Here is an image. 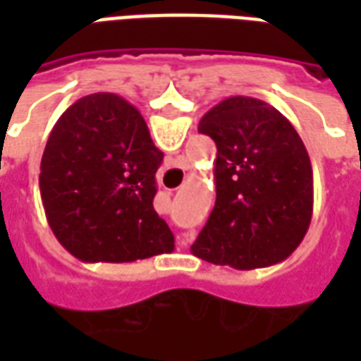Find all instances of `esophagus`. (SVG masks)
I'll use <instances>...</instances> for the list:
<instances>
[{"label": "esophagus", "mask_w": 361, "mask_h": 361, "mask_svg": "<svg viewBox=\"0 0 361 361\" xmlns=\"http://www.w3.org/2000/svg\"><path fill=\"white\" fill-rule=\"evenodd\" d=\"M189 243H191V235L189 234L178 235V245H180V247H188Z\"/></svg>", "instance_id": "34e87169"}]
</instances>
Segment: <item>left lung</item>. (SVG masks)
I'll return each instance as SVG.
<instances>
[{
  "label": "left lung",
  "mask_w": 361,
  "mask_h": 361,
  "mask_svg": "<svg viewBox=\"0 0 361 361\" xmlns=\"http://www.w3.org/2000/svg\"><path fill=\"white\" fill-rule=\"evenodd\" d=\"M199 133L216 142V203L193 255L238 271L290 257L313 212L311 160L294 126L259 98L230 96L201 118Z\"/></svg>",
  "instance_id": "1"
}]
</instances>
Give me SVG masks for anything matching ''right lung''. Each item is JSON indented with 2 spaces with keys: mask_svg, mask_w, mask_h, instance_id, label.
Masks as SVG:
<instances>
[{
  "mask_svg": "<svg viewBox=\"0 0 361 361\" xmlns=\"http://www.w3.org/2000/svg\"><path fill=\"white\" fill-rule=\"evenodd\" d=\"M162 158L126 98L94 92L71 104L48 137L38 180L58 242L82 263L172 253V230L152 207Z\"/></svg>",
  "mask_w": 361,
  "mask_h": 361,
  "instance_id": "right-lung-1",
  "label": "right lung"
}]
</instances>
